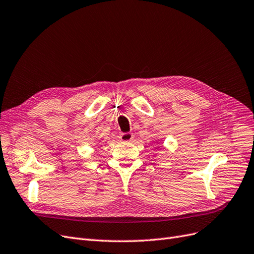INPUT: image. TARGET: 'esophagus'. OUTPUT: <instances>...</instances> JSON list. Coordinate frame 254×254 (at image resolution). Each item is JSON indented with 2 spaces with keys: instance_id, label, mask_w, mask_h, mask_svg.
Instances as JSON below:
<instances>
[{
  "instance_id": "34e87169",
  "label": "esophagus",
  "mask_w": 254,
  "mask_h": 254,
  "mask_svg": "<svg viewBox=\"0 0 254 254\" xmlns=\"http://www.w3.org/2000/svg\"><path fill=\"white\" fill-rule=\"evenodd\" d=\"M133 138H134V135L132 133H122L119 136L120 140L124 141V142H128L130 140H133Z\"/></svg>"
}]
</instances>
